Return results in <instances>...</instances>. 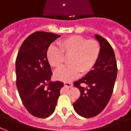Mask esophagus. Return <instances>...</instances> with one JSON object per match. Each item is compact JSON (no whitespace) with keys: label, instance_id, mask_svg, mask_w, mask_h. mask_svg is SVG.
<instances>
[{"label":"esophagus","instance_id":"34e87169","mask_svg":"<svg viewBox=\"0 0 131 131\" xmlns=\"http://www.w3.org/2000/svg\"><path fill=\"white\" fill-rule=\"evenodd\" d=\"M64 86L67 88H71L72 86H73V84L72 83H71V82H64Z\"/></svg>","mask_w":131,"mask_h":131}]
</instances>
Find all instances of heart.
<instances>
[{
  "mask_svg": "<svg viewBox=\"0 0 131 131\" xmlns=\"http://www.w3.org/2000/svg\"><path fill=\"white\" fill-rule=\"evenodd\" d=\"M101 53V45L95 39L80 36H71L60 41L57 47H50L47 58L49 64L55 69L63 65L64 56L68 57L69 66L62 68L55 74L56 79L62 82H71L80 75L91 71Z\"/></svg>",
  "mask_w": 131,
  "mask_h": 131,
  "instance_id": "heart-1",
  "label": "heart"
}]
</instances>
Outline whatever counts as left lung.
<instances>
[{
  "label": "left lung",
  "instance_id": "left-lung-1",
  "mask_svg": "<svg viewBox=\"0 0 131 131\" xmlns=\"http://www.w3.org/2000/svg\"><path fill=\"white\" fill-rule=\"evenodd\" d=\"M95 37L101 45L99 59L92 70L73 84L81 93L73 104L74 110L80 116L87 118L97 116L107 105L118 73L116 56L111 45L101 36L95 35ZM84 83L86 87L81 86Z\"/></svg>",
  "mask_w": 131,
  "mask_h": 131
}]
</instances>
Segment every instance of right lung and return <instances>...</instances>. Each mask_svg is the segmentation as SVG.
I'll list each match as a JSON object with an SVG mask.
<instances>
[{
	"label": "right lung",
	"mask_w": 131,
	"mask_h": 131,
	"mask_svg": "<svg viewBox=\"0 0 131 131\" xmlns=\"http://www.w3.org/2000/svg\"><path fill=\"white\" fill-rule=\"evenodd\" d=\"M60 35L43 31L31 34L21 44L15 61L16 86L26 109L32 116L45 118L53 114L64 86L51 82L52 72L47 60L50 44Z\"/></svg>",
	"instance_id": "obj_1"
}]
</instances>
